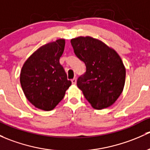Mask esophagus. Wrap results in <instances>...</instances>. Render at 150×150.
Returning <instances> with one entry per match:
<instances>
[{
  "label": "esophagus",
  "instance_id": "esophagus-1",
  "mask_svg": "<svg viewBox=\"0 0 150 150\" xmlns=\"http://www.w3.org/2000/svg\"><path fill=\"white\" fill-rule=\"evenodd\" d=\"M71 81H72V84L75 85V84H76V83H77V79H76V78H73V79H72Z\"/></svg>",
  "mask_w": 150,
  "mask_h": 150
}]
</instances>
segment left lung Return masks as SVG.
<instances>
[{"label": "left lung", "mask_w": 150, "mask_h": 150, "mask_svg": "<svg viewBox=\"0 0 150 150\" xmlns=\"http://www.w3.org/2000/svg\"><path fill=\"white\" fill-rule=\"evenodd\" d=\"M75 54L85 62L86 72L78 78L77 86L96 109L115 103L125 84L126 68L119 54L102 41L91 37L71 39Z\"/></svg>", "instance_id": "obj_1"}]
</instances>
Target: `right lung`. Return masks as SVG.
I'll return each instance as SVG.
<instances>
[{"label":"right lung","instance_id":"1","mask_svg":"<svg viewBox=\"0 0 150 150\" xmlns=\"http://www.w3.org/2000/svg\"><path fill=\"white\" fill-rule=\"evenodd\" d=\"M65 40L59 39L36 50L26 60L20 73V83L28 100L44 111L54 109L72 83L59 63Z\"/></svg>","mask_w":150,"mask_h":150}]
</instances>
